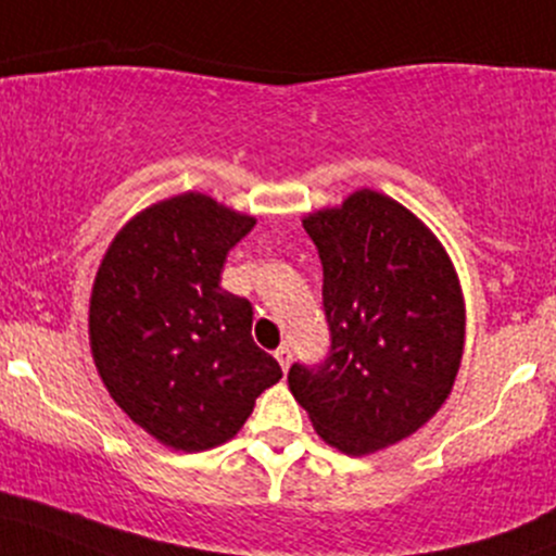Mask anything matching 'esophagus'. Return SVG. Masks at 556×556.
Segmentation results:
<instances>
[{
  "label": "esophagus",
  "instance_id": "obj_1",
  "mask_svg": "<svg viewBox=\"0 0 556 556\" xmlns=\"http://www.w3.org/2000/svg\"><path fill=\"white\" fill-rule=\"evenodd\" d=\"M274 358H277L279 367H282V371H288V369H290V364H292V353H290V348H288V345H279L277 351H274Z\"/></svg>",
  "mask_w": 556,
  "mask_h": 556
}]
</instances>
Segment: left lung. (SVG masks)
<instances>
[{
	"mask_svg": "<svg viewBox=\"0 0 556 556\" xmlns=\"http://www.w3.org/2000/svg\"><path fill=\"white\" fill-rule=\"evenodd\" d=\"M325 271L329 353L292 364L288 382L321 441L375 454L417 432L454 388L465 353V298L441 242L375 189L308 213Z\"/></svg>",
	"mask_w": 556,
	"mask_h": 556,
	"instance_id": "obj_1",
	"label": "left lung"
}]
</instances>
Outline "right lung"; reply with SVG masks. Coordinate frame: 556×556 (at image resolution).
Listing matches in <instances>:
<instances>
[{"instance_id": "1", "label": "right lung", "mask_w": 556, "mask_h": 556, "mask_svg": "<svg viewBox=\"0 0 556 556\" xmlns=\"http://www.w3.org/2000/svg\"><path fill=\"white\" fill-rule=\"evenodd\" d=\"M255 218L185 192L131 218L110 242L89 301L94 367L131 422L176 451L237 435L279 382L253 343V306L222 288L229 250Z\"/></svg>"}]
</instances>
